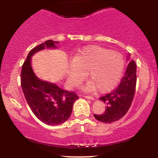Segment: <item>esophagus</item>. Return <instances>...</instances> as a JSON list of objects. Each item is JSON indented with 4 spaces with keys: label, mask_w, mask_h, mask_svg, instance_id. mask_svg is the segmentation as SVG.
I'll return each mask as SVG.
<instances>
[{
    "label": "esophagus",
    "mask_w": 158,
    "mask_h": 158,
    "mask_svg": "<svg viewBox=\"0 0 158 158\" xmlns=\"http://www.w3.org/2000/svg\"><path fill=\"white\" fill-rule=\"evenodd\" d=\"M84 98H87V99H90V100H94V98L92 96H83Z\"/></svg>",
    "instance_id": "obj_1"
}]
</instances>
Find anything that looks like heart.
Wrapping results in <instances>:
<instances>
[{
  "instance_id": "1",
  "label": "heart",
  "mask_w": 158,
  "mask_h": 158,
  "mask_svg": "<svg viewBox=\"0 0 158 158\" xmlns=\"http://www.w3.org/2000/svg\"><path fill=\"white\" fill-rule=\"evenodd\" d=\"M124 68V58L119 53L99 46H88L73 57L68 70V81L77 86L85 77L91 81L83 87L85 91L96 90L104 93L116 85Z\"/></svg>"
}]
</instances>
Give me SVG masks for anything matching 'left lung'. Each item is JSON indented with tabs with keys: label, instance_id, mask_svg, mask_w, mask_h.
<instances>
[{
	"label": "left lung",
	"instance_id": "left-lung-1",
	"mask_svg": "<svg viewBox=\"0 0 158 158\" xmlns=\"http://www.w3.org/2000/svg\"><path fill=\"white\" fill-rule=\"evenodd\" d=\"M127 61L128 66L118 87L99 98L106 104L104 114H94V117L101 122H116L122 118L130 108L136 89L137 66L135 62L131 60L130 55L127 56Z\"/></svg>",
	"mask_w": 158,
	"mask_h": 158
}]
</instances>
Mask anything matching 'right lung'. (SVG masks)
I'll use <instances>...</instances> for the list:
<instances>
[{"label":"right lung","instance_id":"1","mask_svg":"<svg viewBox=\"0 0 158 158\" xmlns=\"http://www.w3.org/2000/svg\"><path fill=\"white\" fill-rule=\"evenodd\" d=\"M59 42L47 40L29 52L21 73V85L25 98L36 117L48 125L66 122L78 96L73 91L64 90L55 83L41 80L31 67V57L44 49H57Z\"/></svg>","mask_w":158,"mask_h":158}]
</instances>
